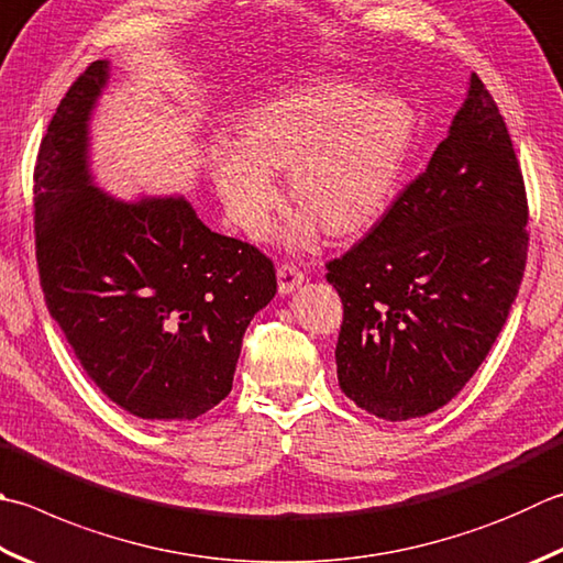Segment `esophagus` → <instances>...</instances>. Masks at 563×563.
<instances>
[{
    "label": "esophagus",
    "instance_id": "1",
    "mask_svg": "<svg viewBox=\"0 0 563 563\" xmlns=\"http://www.w3.org/2000/svg\"><path fill=\"white\" fill-rule=\"evenodd\" d=\"M277 279H279V294L286 296V294L299 289V286L303 284V272L296 267V264L284 262L277 267Z\"/></svg>",
    "mask_w": 563,
    "mask_h": 563
}]
</instances>
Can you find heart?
<instances>
[{"mask_svg":"<svg viewBox=\"0 0 563 563\" xmlns=\"http://www.w3.org/2000/svg\"><path fill=\"white\" fill-rule=\"evenodd\" d=\"M409 108L373 98L365 82L321 78L282 90L254 108L240 144L218 146L213 184L232 222L250 238L267 230L279 203L274 172H286L299 210L284 238L301 245L316 232L355 238L385 216L411 144Z\"/></svg>","mask_w":563,"mask_h":563,"instance_id":"b5f03b06","label":"heart"}]
</instances>
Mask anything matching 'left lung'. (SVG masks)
Masks as SVG:
<instances>
[{
    "instance_id": "obj_1",
    "label": "left lung",
    "mask_w": 563,
    "mask_h": 563,
    "mask_svg": "<svg viewBox=\"0 0 563 563\" xmlns=\"http://www.w3.org/2000/svg\"><path fill=\"white\" fill-rule=\"evenodd\" d=\"M527 198L483 80L446 140L365 240L328 262L343 301L338 385L385 421L441 409L500 335L527 262Z\"/></svg>"
}]
</instances>
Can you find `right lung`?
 Returning a JSON list of instances; mask_svg holds the SVG:
<instances>
[{"label":"right lung","instance_id":"right-lung-1","mask_svg":"<svg viewBox=\"0 0 563 563\" xmlns=\"http://www.w3.org/2000/svg\"><path fill=\"white\" fill-rule=\"evenodd\" d=\"M95 60L70 85L34 174L46 306L88 377L150 421L225 399L242 335L277 294L272 260L198 218L184 196L117 198L95 184L90 122L110 85Z\"/></svg>","mask_w":563,"mask_h":563}]
</instances>
